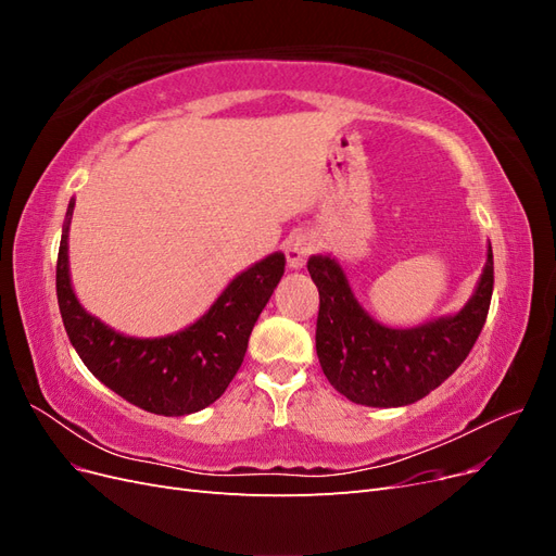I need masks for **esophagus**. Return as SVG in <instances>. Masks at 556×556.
<instances>
[{
    "label": "esophagus",
    "mask_w": 556,
    "mask_h": 556,
    "mask_svg": "<svg viewBox=\"0 0 556 556\" xmlns=\"http://www.w3.org/2000/svg\"><path fill=\"white\" fill-rule=\"evenodd\" d=\"M313 252V237L308 233H294V237L288 239L285 243V257H288L290 268H304L308 255Z\"/></svg>",
    "instance_id": "34e87169"
}]
</instances>
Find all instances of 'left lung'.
Instances as JSON below:
<instances>
[{"label": "left lung", "mask_w": 556, "mask_h": 556, "mask_svg": "<svg viewBox=\"0 0 556 556\" xmlns=\"http://www.w3.org/2000/svg\"><path fill=\"white\" fill-rule=\"evenodd\" d=\"M308 274L319 292L315 350L333 390L359 406L399 408L425 399L468 357L490 311L494 255L486 245L464 308L408 329L384 327L368 315L336 257L311 255Z\"/></svg>", "instance_id": "left-lung-1"}]
</instances>
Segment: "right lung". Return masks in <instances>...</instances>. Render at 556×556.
<instances>
[{
    "label": "right lung",
    "mask_w": 556,
    "mask_h": 556,
    "mask_svg": "<svg viewBox=\"0 0 556 556\" xmlns=\"http://www.w3.org/2000/svg\"><path fill=\"white\" fill-rule=\"evenodd\" d=\"M74 206L76 199L66 206L55 285L62 323L78 357L99 382L148 413L180 417L204 410L241 368L250 331L285 274V255L271 252L231 278L190 327L139 339L115 331L80 306L70 274Z\"/></svg>",
    "instance_id": "1"
}]
</instances>
